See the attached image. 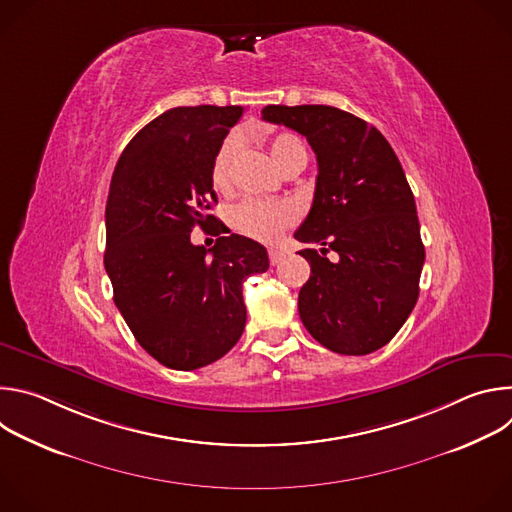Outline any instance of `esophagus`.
Segmentation results:
<instances>
[{"label":"esophagus","instance_id":"1","mask_svg":"<svg viewBox=\"0 0 512 512\" xmlns=\"http://www.w3.org/2000/svg\"><path fill=\"white\" fill-rule=\"evenodd\" d=\"M283 257H285V253H283L281 249H269V261H271V265H279V263L283 261Z\"/></svg>","mask_w":512,"mask_h":512}]
</instances>
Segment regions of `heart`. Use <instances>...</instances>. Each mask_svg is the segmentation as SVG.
<instances>
[{"mask_svg":"<svg viewBox=\"0 0 512 512\" xmlns=\"http://www.w3.org/2000/svg\"><path fill=\"white\" fill-rule=\"evenodd\" d=\"M237 154V139L229 137L216 150L210 166V182L218 192L231 190L233 160ZM271 158L279 170L298 160H308L306 143L296 133H279L271 141ZM229 225L255 241H271L294 221V212L281 204L259 200H241L229 210Z\"/></svg>","mask_w":512,"mask_h":512,"instance_id":"1","label":"heart"}]
</instances>
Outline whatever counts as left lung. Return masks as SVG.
<instances>
[{
	"label": "left lung",
	"mask_w": 512,
	"mask_h": 512,
	"mask_svg": "<svg viewBox=\"0 0 512 512\" xmlns=\"http://www.w3.org/2000/svg\"><path fill=\"white\" fill-rule=\"evenodd\" d=\"M261 113L302 133L318 160L314 202L294 235L322 247L300 251L312 267L300 318L332 352H375L415 308L425 261L399 158L377 127L336 107L267 105Z\"/></svg>",
	"instance_id": "left-lung-1"
}]
</instances>
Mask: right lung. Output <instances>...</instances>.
<instances>
[{
	"label": "right lung",
	"mask_w": 512,
	"mask_h": 512,
	"mask_svg": "<svg viewBox=\"0 0 512 512\" xmlns=\"http://www.w3.org/2000/svg\"><path fill=\"white\" fill-rule=\"evenodd\" d=\"M243 107H174L127 143L109 188L105 269L113 300L141 348L194 371L223 358L247 322L243 281L269 269L263 245L225 233L208 214L210 166ZM210 224L212 250L189 243ZM229 233V231H227Z\"/></svg>",
	"instance_id": "right-lung-1"
}]
</instances>
